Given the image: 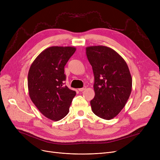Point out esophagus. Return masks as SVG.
<instances>
[{"label":"esophagus","instance_id":"34e87169","mask_svg":"<svg viewBox=\"0 0 160 160\" xmlns=\"http://www.w3.org/2000/svg\"><path fill=\"white\" fill-rule=\"evenodd\" d=\"M85 89H86V87H83V88H79L78 90L79 91H84Z\"/></svg>","mask_w":160,"mask_h":160}]
</instances>
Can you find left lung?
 Wrapping results in <instances>:
<instances>
[{
  "label": "left lung",
  "mask_w": 160,
  "mask_h": 160,
  "mask_svg": "<svg viewBox=\"0 0 160 160\" xmlns=\"http://www.w3.org/2000/svg\"><path fill=\"white\" fill-rule=\"evenodd\" d=\"M86 55L95 77L91 109L98 117L110 120L123 109L132 92L128 66L117 52L105 46L86 47Z\"/></svg>",
  "instance_id": "8db88e82"
}]
</instances>
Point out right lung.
<instances>
[{
  "label": "right lung",
  "instance_id": "obj_1",
  "mask_svg": "<svg viewBox=\"0 0 160 160\" xmlns=\"http://www.w3.org/2000/svg\"><path fill=\"white\" fill-rule=\"evenodd\" d=\"M74 47H50L34 60L28 73L29 97L48 119L59 121L68 114L76 92L64 85V68L74 54Z\"/></svg>",
  "mask_w": 160,
  "mask_h": 160
}]
</instances>
